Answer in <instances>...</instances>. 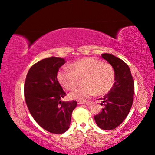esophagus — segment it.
I'll use <instances>...</instances> for the list:
<instances>
[{"mask_svg":"<svg viewBox=\"0 0 155 155\" xmlns=\"http://www.w3.org/2000/svg\"><path fill=\"white\" fill-rule=\"evenodd\" d=\"M77 102H78V104H84L87 103V101H84V100H78Z\"/></svg>","mask_w":155,"mask_h":155,"instance_id":"1","label":"esophagus"}]
</instances>
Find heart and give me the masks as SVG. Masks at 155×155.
<instances>
[{
  "label": "heart",
  "instance_id": "obj_1",
  "mask_svg": "<svg viewBox=\"0 0 155 155\" xmlns=\"http://www.w3.org/2000/svg\"><path fill=\"white\" fill-rule=\"evenodd\" d=\"M63 68L57 73V80L67 90H73L78 86L79 79L83 78V87L78 88L69 94L72 99H85L94 96L107 94L115 81V71L111 64L102 63L99 59L86 57L80 58Z\"/></svg>",
  "mask_w": 155,
  "mask_h": 155
}]
</instances>
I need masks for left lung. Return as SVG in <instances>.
Wrapping results in <instances>:
<instances>
[{
  "mask_svg": "<svg viewBox=\"0 0 155 155\" xmlns=\"http://www.w3.org/2000/svg\"><path fill=\"white\" fill-rule=\"evenodd\" d=\"M101 57L113 66L115 82L104 96L102 103L105 107L94 116V120L100 128L111 130L119 126L129 114L133 101L134 82L130 68L124 61L110 54H102Z\"/></svg>",
  "mask_w": 155,
  "mask_h": 155,
  "instance_id": "8db88e82",
  "label": "left lung"
}]
</instances>
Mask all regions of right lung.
<instances>
[{
    "label": "right lung",
    "mask_w": 155,
    "mask_h": 155,
    "mask_svg": "<svg viewBox=\"0 0 155 155\" xmlns=\"http://www.w3.org/2000/svg\"><path fill=\"white\" fill-rule=\"evenodd\" d=\"M66 62L50 57L30 68L25 83V97L35 121L44 130L61 134L68 130L77 101H62L65 93L57 80V73Z\"/></svg>",
    "instance_id": "right-lung-1"
}]
</instances>
